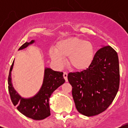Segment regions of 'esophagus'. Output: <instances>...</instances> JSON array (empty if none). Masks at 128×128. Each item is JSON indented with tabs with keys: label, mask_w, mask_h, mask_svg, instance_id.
Listing matches in <instances>:
<instances>
[{
	"label": "esophagus",
	"mask_w": 128,
	"mask_h": 128,
	"mask_svg": "<svg viewBox=\"0 0 128 128\" xmlns=\"http://www.w3.org/2000/svg\"><path fill=\"white\" fill-rule=\"evenodd\" d=\"M67 75H68V74H67V72H64V73H63V76H64V78L66 80V82L68 81V79H67Z\"/></svg>",
	"instance_id": "34e87169"
}]
</instances>
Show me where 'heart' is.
I'll return each instance as SVG.
<instances>
[{"mask_svg":"<svg viewBox=\"0 0 128 128\" xmlns=\"http://www.w3.org/2000/svg\"><path fill=\"white\" fill-rule=\"evenodd\" d=\"M50 57L59 66L64 65L66 57L68 64L78 71L86 70L92 65L94 58V48L90 42L78 37H70L60 40L55 48L49 51Z\"/></svg>","mask_w":128,"mask_h":128,"instance_id":"obj_1","label":"heart"}]
</instances>
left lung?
Masks as SVG:
<instances>
[{
	"mask_svg": "<svg viewBox=\"0 0 128 128\" xmlns=\"http://www.w3.org/2000/svg\"><path fill=\"white\" fill-rule=\"evenodd\" d=\"M67 78L78 112L88 117L98 115L111 105L118 90V55L110 46L103 47L97 51L88 68L69 73Z\"/></svg>",
	"mask_w": 128,
	"mask_h": 128,
	"instance_id": "1",
	"label": "left lung"
}]
</instances>
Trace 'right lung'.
Returning <instances> with one entry per match:
<instances>
[{
	"mask_svg": "<svg viewBox=\"0 0 128 128\" xmlns=\"http://www.w3.org/2000/svg\"><path fill=\"white\" fill-rule=\"evenodd\" d=\"M35 40L26 42L18 49V50L27 48ZM14 60L11 66L8 76V90L11 101L14 106L22 114L29 118L36 120L44 119L50 115L49 98L53 92L65 82L63 73L54 71L50 68H45L44 75L42 87L34 96L30 98H22L14 90L11 81L12 72Z\"/></svg>",
	"mask_w": 128,
	"mask_h": 128,
	"instance_id": "add662e5",
	"label": "right lung"
}]
</instances>
